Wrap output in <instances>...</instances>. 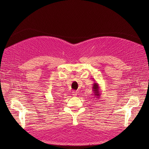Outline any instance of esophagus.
Listing matches in <instances>:
<instances>
[{
  "instance_id": "34e87169",
  "label": "esophagus",
  "mask_w": 149,
  "mask_h": 149,
  "mask_svg": "<svg viewBox=\"0 0 149 149\" xmlns=\"http://www.w3.org/2000/svg\"><path fill=\"white\" fill-rule=\"evenodd\" d=\"M77 93H78L77 91H74L72 92V95H73L74 97H75V96L77 95Z\"/></svg>"
}]
</instances>
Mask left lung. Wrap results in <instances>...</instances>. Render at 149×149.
<instances>
[{"mask_svg": "<svg viewBox=\"0 0 149 149\" xmlns=\"http://www.w3.org/2000/svg\"><path fill=\"white\" fill-rule=\"evenodd\" d=\"M92 91L93 93H94V97H95L97 99H98L101 96V92L100 90V86L98 83H94L93 84Z\"/></svg>", "mask_w": 149, "mask_h": 149, "instance_id": "left-lung-1", "label": "left lung"}]
</instances>
